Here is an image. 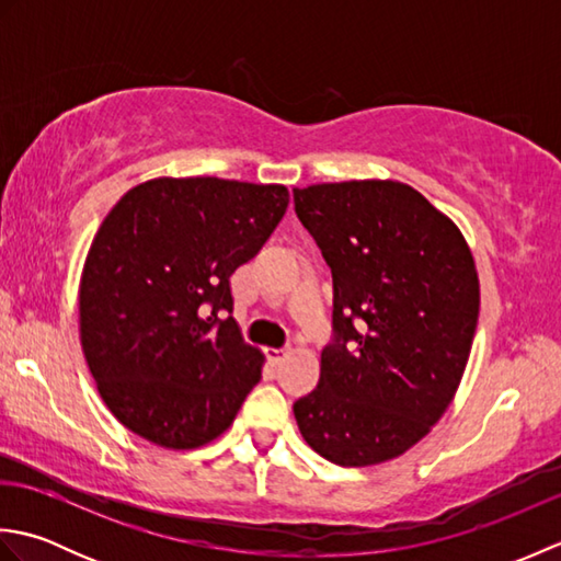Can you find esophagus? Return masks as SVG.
Here are the masks:
<instances>
[{
    "instance_id": "1",
    "label": "esophagus",
    "mask_w": 561,
    "mask_h": 561,
    "mask_svg": "<svg viewBox=\"0 0 561 561\" xmlns=\"http://www.w3.org/2000/svg\"><path fill=\"white\" fill-rule=\"evenodd\" d=\"M267 352V359L272 362V364H282L284 359H287V354H289V350H274V347H270V350H265Z\"/></svg>"
}]
</instances>
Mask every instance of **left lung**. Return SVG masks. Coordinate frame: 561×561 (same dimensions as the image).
<instances>
[{"instance_id":"left-lung-1","label":"left lung","mask_w":561,"mask_h":561,"mask_svg":"<svg viewBox=\"0 0 561 561\" xmlns=\"http://www.w3.org/2000/svg\"><path fill=\"white\" fill-rule=\"evenodd\" d=\"M296 217L332 272L335 340L313 392L294 402L306 444L364 468L402 456L456 396L480 316L460 229L398 181L294 190Z\"/></svg>"}]
</instances>
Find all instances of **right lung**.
<instances>
[{
    "mask_svg": "<svg viewBox=\"0 0 561 561\" xmlns=\"http://www.w3.org/2000/svg\"><path fill=\"white\" fill-rule=\"evenodd\" d=\"M289 205L284 185L153 178L127 190L93 236L79 335L115 420L187 450L221 436L260 380L262 356L229 316L231 274Z\"/></svg>",
    "mask_w": 561,
    "mask_h": 561,
    "instance_id": "obj_1",
    "label": "right lung"
}]
</instances>
